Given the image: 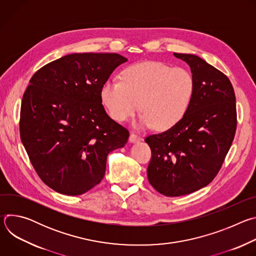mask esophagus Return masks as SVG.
Returning <instances> with one entry per match:
<instances>
[{
    "label": "esophagus",
    "mask_w": 256,
    "mask_h": 256,
    "mask_svg": "<svg viewBox=\"0 0 256 256\" xmlns=\"http://www.w3.org/2000/svg\"><path fill=\"white\" fill-rule=\"evenodd\" d=\"M128 140H130V142H138L142 140V136H138V134L132 132V134H130V138H128Z\"/></svg>",
    "instance_id": "1"
}]
</instances>
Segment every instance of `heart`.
I'll list each match as a JSON object with an SVG mask.
<instances>
[{
  "instance_id": "heart-1",
  "label": "heart",
  "mask_w": 256,
  "mask_h": 256,
  "mask_svg": "<svg viewBox=\"0 0 256 256\" xmlns=\"http://www.w3.org/2000/svg\"><path fill=\"white\" fill-rule=\"evenodd\" d=\"M194 94L192 72L161 62L132 64L122 72V81L109 79L101 87L102 103L118 122L130 118L140 106V124L166 130L186 114Z\"/></svg>"
}]
</instances>
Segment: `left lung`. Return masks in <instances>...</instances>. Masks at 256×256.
<instances>
[{
	"instance_id": "left-lung-1",
	"label": "left lung",
	"mask_w": 256,
	"mask_h": 256,
	"mask_svg": "<svg viewBox=\"0 0 256 256\" xmlns=\"http://www.w3.org/2000/svg\"><path fill=\"white\" fill-rule=\"evenodd\" d=\"M194 80V94L184 118L168 130L144 138L152 151L147 174L166 196H180L206 186L221 169L237 126L236 98L226 75L198 56L176 54Z\"/></svg>"
}]
</instances>
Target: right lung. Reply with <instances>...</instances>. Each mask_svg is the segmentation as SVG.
I'll return each mask as SVG.
<instances>
[{
	"mask_svg": "<svg viewBox=\"0 0 256 256\" xmlns=\"http://www.w3.org/2000/svg\"><path fill=\"white\" fill-rule=\"evenodd\" d=\"M128 60L118 54H70L40 68L21 103L20 136L40 179L54 192L80 196L102 180L107 155L128 130L108 116L100 91Z\"/></svg>",
	"mask_w": 256,
	"mask_h": 256,
	"instance_id": "obj_1",
	"label": "right lung"
}]
</instances>
